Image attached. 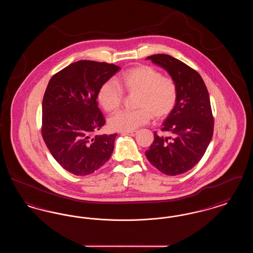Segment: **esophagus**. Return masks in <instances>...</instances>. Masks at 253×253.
<instances>
[{"label": "esophagus", "instance_id": "1", "mask_svg": "<svg viewBox=\"0 0 253 253\" xmlns=\"http://www.w3.org/2000/svg\"><path fill=\"white\" fill-rule=\"evenodd\" d=\"M121 134H122V135H131V136H134V135L137 134V132H121Z\"/></svg>", "mask_w": 253, "mask_h": 253}]
</instances>
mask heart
<instances>
[{
	"instance_id": "heart-1",
	"label": "heart",
	"mask_w": 253,
	"mask_h": 253,
	"mask_svg": "<svg viewBox=\"0 0 253 253\" xmlns=\"http://www.w3.org/2000/svg\"><path fill=\"white\" fill-rule=\"evenodd\" d=\"M138 95L134 112L122 111L109 120L114 131L132 132L151 121L164 120L172 112L177 100V88L171 79L162 77L153 67L137 65L121 74L116 84L108 81L97 92L99 105L108 113L119 110L123 102V93Z\"/></svg>"
}]
</instances>
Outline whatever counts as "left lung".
I'll return each mask as SVG.
<instances>
[{
	"label": "left lung",
	"mask_w": 253,
	"mask_h": 253,
	"mask_svg": "<svg viewBox=\"0 0 253 253\" xmlns=\"http://www.w3.org/2000/svg\"><path fill=\"white\" fill-rule=\"evenodd\" d=\"M166 70L177 88L172 112L162 123V131L154 132V142L146 151L153 166L167 175H177L193 169L204 156L213 134V118L209 92L201 76L169 55L148 57Z\"/></svg>",
	"instance_id": "obj_1"
}]
</instances>
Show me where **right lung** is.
Listing matches in <instances>:
<instances>
[{
    "label": "right lung",
    "instance_id": "1",
    "mask_svg": "<svg viewBox=\"0 0 253 253\" xmlns=\"http://www.w3.org/2000/svg\"><path fill=\"white\" fill-rule=\"evenodd\" d=\"M120 69L112 63L79 60L49 81L42 99V138L56 161L75 175L95 172L113 154L118 134L95 135L105 124L96 96Z\"/></svg>",
    "mask_w": 253,
    "mask_h": 253
}]
</instances>
